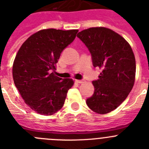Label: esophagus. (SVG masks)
<instances>
[{
  "mask_svg": "<svg viewBox=\"0 0 149 149\" xmlns=\"http://www.w3.org/2000/svg\"><path fill=\"white\" fill-rule=\"evenodd\" d=\"M76 83H79V84H81V83H83V81H82V80H78V79H76Z\"/></svg>",
  "mask_w": 149,
  "mask_h": 149,
  "instance_id": "34e87169",
  "label": "esophagus"
}]
</instances>
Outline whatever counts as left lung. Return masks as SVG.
<instances>
[{
    "mask_svg": "<svg viewBox=\"0 0 149 149\" xmlns=\"http://www.w3.org/2000/svg\"><path fill=\"white\" fill-rule=\"evenodd\" d=\"M91 52L94 68L102 70L93 81L94 93L86 103L94 112L105 114L123 103L135 81L136 61L123 36L106 27H91L77 34Z\"/></svg>",
    "mask_w": 149,
    "mask_h": 149,
    "instance_id": "obj_1",
    "label": "left lung"
}]
</instances>
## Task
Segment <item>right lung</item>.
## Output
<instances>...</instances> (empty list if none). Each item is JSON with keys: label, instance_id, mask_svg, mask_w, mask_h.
Instances as JSON below:
<instances>
[{"label": "right lung", "instance_id": "1", "mask_svg": "<svg viewBox=\"0 0 149 149\" xmlns=\"http://www.w3.org/2000/svg\"><path fill=\"white\" fill-rule=\"evenodd\" d=\"M78 31L41 29L29 36L17 53L13 65L15 85L24 102L36 113L53 115L64 105L74 81L56 76L54 71L61 53L75 39Z\"/></svg>", "mask_w": 149, "mask_h": 149}]
</instances>
